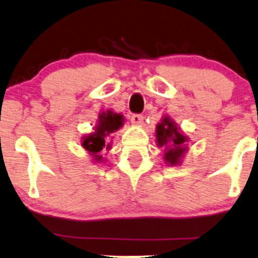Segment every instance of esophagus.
<instances>
[{
  "instance_id": "1",
  "label": "esophagus",
  "mask_w": 258,
  "mask_h": 258,
  "mask_svg": "<svg viewBox=\"0 0 258 258\" xmlns=\"http://www.w3.org/2000/svg\"><path fill=\"white\" fill-rule=\"evenodd\" d=\"M130 120H131V122L133 123V125H136V126L142 125V123H143V116H142L141 114H133V115H131Z\"/></svg>"
}]
</instances>
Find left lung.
Instances as JSON below:
<instances>
[{
    "instance_id": "obj_1",
    "label": "left lung",
    "mask_w": 258,
    "mask_h": 258,
    "mask_svg": "<svg viewBox=\"0 0 258 258\" xmlns=\"http://www.w3.org/2000/svg\"><path fill=\"white\" fill-rule=\"evenodd\" d=\"M155 137L158 147L165 148V162L170 166L179 165L188 150V137L180 132L178 125L168 115H164L156 125Z\"/></svg>"
}]
</instances>
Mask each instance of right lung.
<instances>
[{
	"mask_svg": "<svg viewBox=\"0 0 258 258\" xmlns=\"http://www.w3.org/2000/svg\"><path fill=\"white\" fill-rule=\"evenodd\" d=\"M123 125V116L112 110L100 112L94 131L81 138V146L87 150L92 156L93 162H104L103 155L100 154L103 149H111V141L108 142L106 137L110 138L111 133L116 132ZM112 138V137H111Z\"/></svg>",
	"mask_w": 258,
	"mask_h": 258,
	"instance_id": "right-lung-1",
	"label": "right lung"
}]
</instances>
